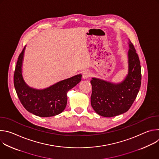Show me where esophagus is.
Masks as SVG:
<instances>
[{
    "label": "esophagus",
    "instance_id": "esophagus-1",
    "mask_svg": "<svg viewBox=\"0 0 159 159\" xmlns=\"http://www.w3.org/2000/svg\"><path fill=\"white\" fill-rule=\"evenodd\" d=\"M90 76H91V74H90V72L89 71H85L83 74H82V77L85 79H88L89 78Z\"/></svg>",
    "mask_w": 159,
    "mask_h": 159
}]
</instances>
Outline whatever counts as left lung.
<instances>
[{"label": "left lung", "instance_id": "1", "mask_svg": "<svg viewBox=\"0 0 159 159\" xmlns=\"http://www.w3.org/2000/svg\"><path fill=\"white\" fill-rule=\"evenodd\" d=\"M129 46L128 74L123 82L114 84L96 78L90 80L91 106L102 116L113 117L128 111L139 92L142 80L140 61L130 41Z\"/></svg>", "mask_w": 159, "mask_h": 159}]
</instances>
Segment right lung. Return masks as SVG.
<instances>
[{"label":"right lung","mask_w":159,"mask_h":159,"mask_svg":"<svg viewBox=\"0 0 159 159\" xmlns=\"http://www.w3.org/2000/svg\"><path fill=\"white\" fill-rule=\"evenodd\" d=\"M25 49L19 55L14 74V85L21 104L28 111L39 117L60 114L66 107L67 92L81 80L82 75L61 80L45 89H32L26 84L21 73Z\"/></svg>","instance_id":"1"}]
</instances>
